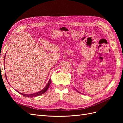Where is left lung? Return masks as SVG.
Instances as JSON below:
<instances>
[{
  "label": "left lung",
  "mask_w": 123,
  "mask_h": 123,
  "mask_svg": "<svg viewBox=\"0 0 123 123\" xmlns=\"http://www.w3.org/2000/svg\"><path fill=\"white\" fill-rule=\"evenodd\" d=\"M76 91H77V92H79V91H77V90H76ZM79 92V93H80V92Z\"/></svg>",
  "instance_id": "left-lung-1"
}]
</instances>
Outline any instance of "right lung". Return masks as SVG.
<instances>
[{"label":"right lung","instance_id":"right-lung-1","mask_svg":"<svg viewBox=\"0 0 123 123\" xmlns=\"http://www.w3.org/2000/svg\"><path fill=\"white\" fill-rule=\"evenodd\" d=\"M5 57H6V55H5ZM5 60H4V67H5ZM5 75H6V80H7V79H6V73H5ZM8 83H9V82H8ZM51 83V79H50L49 81H48V84H47V85L45 87H44V88L42 89V90H40V91H39V92H38L34 93H31V94H27L22 93H20V92H18V91H17V92L19 93H20V94L23 95H24V96H26V97H28V98H30V97H35V96H39V95H41V94H43V93H44V92H46L47 91V90H48V89L49 88ZM9 85H10V84H9ZM10 86H11V85H10Z\"/></svg>","mask_w":123,"mask_h":123}]
</instances>
